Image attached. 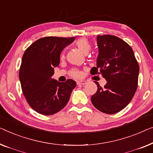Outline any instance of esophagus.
<instances>
[{"instance_id":"34e87169","label":"esophagus","mask_w":153,"mask_h":153,"mask_svg":"<svg viewBox=\"0 0 153 153\" xmlns=\"http://www.w3.org/2000/svg\"><path fill=\"white\" fill-rule=\"evenodd\" d=\"M77 85H85L87 84V82L85 80H79V81H77Z\"/></svg>"}]
</instances>
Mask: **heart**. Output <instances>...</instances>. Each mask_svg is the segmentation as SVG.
Segmentation results:
<instances>
[{
	"instance_id": "1",
	"label": "heart",
	"mask_w": 153,
	"mask_h": 153,
	"mask_svg": "<svg viewBox=\"0 0 153 153\" xmlns=\"http://www.w3.org/2000/svg\"><path fill=\"white\" fill-rule=\"evenodd\" d=\"M76 46L81 52H82L84 54H87L89 52L90 49H91V45L89 42H88L87 39L85 38H80L77 41L76 43ZM71 75L74 77H78L79 76V72L77 70H74L71 72Z\"/></svg>"
}]
</instances>
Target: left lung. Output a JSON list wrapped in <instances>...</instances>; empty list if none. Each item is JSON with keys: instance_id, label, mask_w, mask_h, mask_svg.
I'll use <instances>...</instances> for the list:
<instances>
[{"instance_id": "obj_1", "label": "left lung", "mask_w": 153, "mask_h": 153, "mask_svg": "<svg viewBox=\"0 0 153 153\" xmlns=\"http://www.w3.org/2000/svg\"><path fill=\"white\" fill-rule=\"evenodd\" d=\"M98 55L92 75L102 74L107 83L91 96V102L103 113L112 114L128 105L137 89L139 66L129 45L116 36L98 35Z\"/></svg>"}]
</instances>
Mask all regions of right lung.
Returning <instances> with one entry per match:
<instances>
[{"label": "right lung", "instance_id": "1", "mask_svg": "<svg viewBox=\"0 0 153 153\" xmlns=\"http://www.w3.org/2000/svg\"><path fill=\"white\" fill-rule=\"evenodd\" d=\"M76 37L47 36L36 40L25 51L19 70L23 95L30 106L43 115H52L64 108L76 82L52 78L58 67L60 54Z\"/></svg>", "mask_w": 153, "mask_h": 153}]
</instances>
